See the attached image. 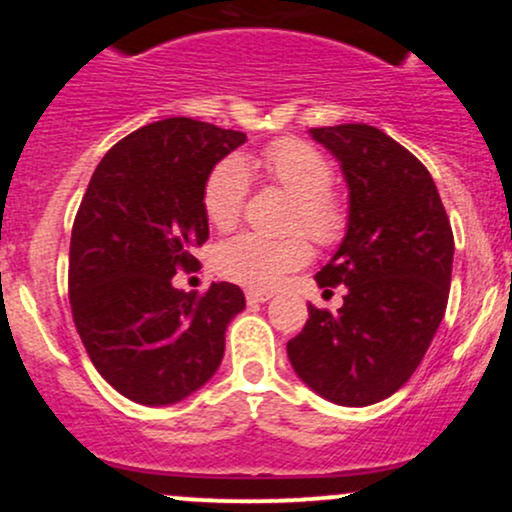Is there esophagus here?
<instances>
[{"instance_id":"34e87169","label":"esophagus","mask_w":512,"mask_h":512,"mask_svg":"<svg viewBox=\"0 0 512 512\" xmlns=\"http://www.w3.org/2000/svg\"><path fill=\"white\" fill-rule=\"evenodd\" d=\"M245 298H248V303H264V301H269V298H272V293L250 289V291H245Z\"/></svg>"}]
</instances>
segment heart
Segmentation results:
<instances>
[{
  "mask_svg": "<svg viewBox=\"0 0 512 512\" xmlns=\"http://www.w3.org/2000/svg\"><path fill=\"white\" fill-rule=\"evenodd\" d=\"M257 166L274 185L296 197L291 214L293 231H305L317 245H337L344 238L346 209L332 192V161L301 139H276L264 146ZM250 192V170L240 156H226L211 168L202 190V207L211 226H236ZM308 238L303 233L286 238H267L260 233H238L214 250V269L223 279L250 289H269L281 276L310 262Z\"/></svg>",
  "mask_w": 512,
  "mask_h": 512,
  "instance_id": "heart-1",
  "label": "heart"
}]
</instances>
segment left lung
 <instances>
[{
	"label": "left lung",
	"mask_w": 512,
	"mask_h": 512,
	"mask_svg": "<svg viewBox=\"0 0 512 512\" xmlns=\"http://www.w3.org/2000/svg\"><path fill=\"white\" fill-rule=\"evenodd\" d=\"M310 134L339 158L349 185V228L315 276L320 286H346V296L337 313L308 305L286 351L317 395L368 407L395 395L431 346L455 238L431 173L383 129L356 122Z\"/></svg>",
	"instance_id": "1"
}]
</instances>
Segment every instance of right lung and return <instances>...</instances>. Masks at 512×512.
Segmentation results:
<instances>
[{"label":"right lung","instance_id":"obj_1","mask_svg":"<svg viewBox=\"0 0 512 512\" xmlns=\"http://www.w3.org/2000/svg\"><path fill=\"white\" fill-rule=\"evenodd\" d=\"M243 132L168 117L120 139L93 170L72 226L69 305L86 354L120 395L173 404L219 368L236 284L173 289L209 238L202 190Z\"/></svg>","mask_w":512,"mask_h":512}]
</instances>
